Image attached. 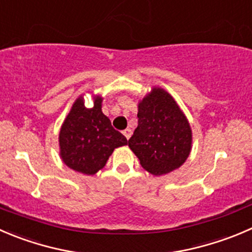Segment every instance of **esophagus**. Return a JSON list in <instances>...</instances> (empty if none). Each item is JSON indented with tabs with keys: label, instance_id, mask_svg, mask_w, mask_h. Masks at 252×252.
I'll use <instances>...</instances> for the list:
<instances>
[{
	"label": "esophagus",
	"instance_id": "obj_1",
	"mask_svg": "<svg viewBox=\"0 0 252 252\" xmlns=\"http://www.w3.org/2000/svg\"><path fill=\"white\" fill-rule=\"evenodd\" d=\"M123 134H124V136H126V139H129V138H130V135H131V130L129 128H126V130L123 131Z\"/></svg>",
	"mask_w": 252,
	"mask_h": 252
}]
</instances>
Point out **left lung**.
<instances>
[{
    "label": "left lung",
    "mask_w": 252,
    "mask_h": 252,
    "mask_svg": "<svg viewBox=\"0 0 252 252\" xmlns=\"http://www.w3.org/2000/svg\"><path fill=\"white\" fill-rule=\"evenodd\" d=\"M138 118L128 145L144 170L161 176L182 166L192 150V129L175 98L153 87L139 101Z\"/></svg>",
    "instance_id": "1"
}]
</instances>
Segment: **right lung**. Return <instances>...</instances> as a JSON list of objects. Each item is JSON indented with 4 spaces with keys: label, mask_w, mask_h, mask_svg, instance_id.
<instances>
[{
    "label": "right lung",
    "mask_w": 252,
    "mask_h": 252,
    "mask_svg": "<svg viewBox=\"0 0 252 252\" xmlns=\"http://www.w3.org/2000/svg\"><path fill=\"white\" fill-rule=\"evenodd\" d=\"M94 107L87 108L79 96L59 133L63 162L84 175H94L106 166L114 149L126 145V138L112 126L102 112L103 97L94 94Z\"/></svg>",
    "instance_id": "1"
}]
</instances>
